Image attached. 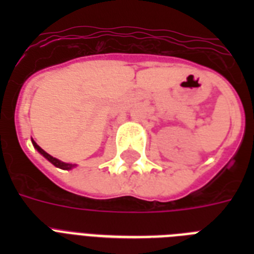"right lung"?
Listing matches in <instances>:
<instances>
[{
    "instance_id": "add662e5",
    "label": "right lung",
    "mask_w": 254,
    "mask_h": 254,
    "mask_svg": "<svg viewBox=\"0 0 254 254\" xmlns=\"http://www.w3.org/2000/svg\"><path fill=\"white\" fill-rule=\"evenodd\" d=\"M31 142H33L34 147H35V149H37V150L39 151V153H41V154L43 155V157H45V158L47 159V161H50V162L53 163L54 166L59 167V169H62V170H71V169H73V167L76 166V165H72V163L62 162V161H59V159L54 158L53 155H50L49 153H46V151L43 150V149H42V147L39 146V145H37V142H35V141H34L33 138H31Z\"/></svg>"
}]
</instances>
